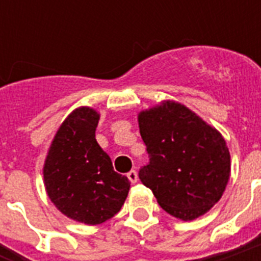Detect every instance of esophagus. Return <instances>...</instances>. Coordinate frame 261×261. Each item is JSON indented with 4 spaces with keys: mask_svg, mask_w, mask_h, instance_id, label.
<instances>
[{
    "mask_svg": "<svg viewBox=\"0 0 261 261\" xmlns=\"http://www.w3.org/2000/svg\"><path fill=\"white\" fill-rule=\"evenodd\" d=\"M127 177H128V180H130L133 184H134V182L138 181V172L133 169V171H130L128 173H127Z\"/></svg>",
    "mask_w": 261,
    "mask_h": 261,
    "instance_id": "1",
    "label": "esophagus"
}]
</instances>
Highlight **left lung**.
<instances>
[{"label":"left lung","instance_id":"8db88e82","mask_svg":"<svg viewBox=\"0 0 261 261\" xmlns=\"http://www.w3.org/2000/svg\"><path fill=\"white\" fill-rule=\"evenodd\" d=\"M150 163L139 171L168 214L192 221L206 214L230 177V153L215 127L181 102L164 100L138 114Z\"/></svg>","mask_w":261,"mask_h":261}]
</instances>
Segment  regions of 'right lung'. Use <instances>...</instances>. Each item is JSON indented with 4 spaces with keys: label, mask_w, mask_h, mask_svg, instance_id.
<instances>
[{
    "label": "right lung",
    "mask_w": 261,
    "mask_h": 261,
    "mask_svg": "<svg viewBox=\"0 0 261 261\" xmlns=\"http://www.w3.org/2000/svg\"><path fill=\"white\" fill-rule=\"evenodd\" d=\"M100 114L79 107L59 126L43 165L48 198L67 218L98 225L112 218L126 200L130 181L114 171L110 155L98 146Z\"/></svg>",
    "instance_id": "right-lung-1"
}]
</instances>
